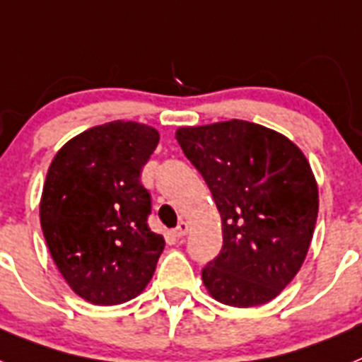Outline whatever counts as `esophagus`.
I'll return each mask as SVG.
<instances>
[{
    "label": "esophagus",
    "instance_id": "34e87169",
    "mask_svg": "<svg viewBox=\"0 0 362 362\" xmlns=\"http://www.w3.org/2000/svg\"><path fill=\"white\" fill-rule=\"evenodd\" d=\"M171 233H173V238H178V239L184 238V235L187 233V223H184V221L178 223V226H176Z\"/></svg>",
    "mask_w": 362,
    "mask_h": 362
}]
</instances>
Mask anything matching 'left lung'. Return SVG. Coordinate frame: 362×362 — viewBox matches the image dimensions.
<instances>
[{"instance_id":"8db88e82","label":"left lung","mask_w":362,"mask_h":362,"mask_svg":"<svg viewBox=\"0 0 362 362\" xmlns=\"http://www.w3.org/2000/svg\"><path fill=\"white\" fill-rule=\"evenodd\" d=\"M176 139L223 218V248L202 269L206 289L233 308L270 302L300 270L317 224L308 160L285 136L248 121L184 127Z\"/></svg>"}]
</instances>
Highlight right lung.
Instances as JSON below:
<instances>
[{"label": "right lung", "mask_w": 362, "mask_h": 362, "mask_svg": "<svg viewBox=\"0 0 362 362\" xmlns=\"http://www.w3.org/2000/svg\"><path fill=\"white\" fill-rule=\"evenodd\" d=\"M156 130L112 121L75 136L45 176L40 224L60 274L81 298L115 305L151 281L165 241L151 232V193L139 182Z\"/></svg>", "instance_id": "right-lung-1"}]
</instances>
